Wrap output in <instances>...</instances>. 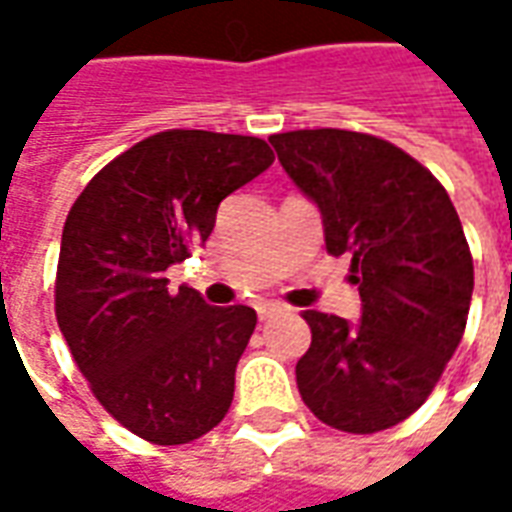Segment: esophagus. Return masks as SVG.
<instances>
[{
	"instance_id": "1",
	"label": "esophagus",
	"mask_w": 512,
	"mask_h": 512,
	"mask_svg": "<svg viewBox=\"0 0 512 512\" xmlns=\"http://www.w3.org/2000/svg\"><path fill=\"white\" fill-rule=\"evenodd\" d=\"M279 312H282V304L268 301V304H260V307H257V318H260V321H268V318H274Z\"/></svg>"
}]
</instances>
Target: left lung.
I'll list each match as a JSON object with an SVG mask.
<instances>
[{
  "label": "left lung",
  "mask_w": 512,
  "mask_h": 512,
  "mask_svg": "<svg viewBox=\"0 0 512 512\" xmlns=\"http://www.w3.org/2000/svg\"><path fill=\"white\" fill-rule=\"evenodd\" d=\"M323 216L329 255H351L362 321L304 310L312 343L301 400L345 433H378L417 411L461 343L474 288L458 211L430 169L386 139L343 128L268 136Z\"/></svg>",
  "instance_id": "obj_1"
}]
</instances>
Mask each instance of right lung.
Listing matches in <instances>:
<instances>
[{"label": "right lung", "mask_w": 512, "mask_h": 512, "mask_svg": "<svg viewBox=\"0 0 512 512\" xmlns=\"http://www.w3.org/2000/svg\"><path fill=\"white\" fill-rule=\"evenodd\" d=\"M257 136L169 128L128 147L68 211L54 312L98 403L150 444H189L233 403L252 307L169 290L172 263L205 244L219 202L271 167Z\"/></svg>", "instance_id": "right-lung-1"}]
</instances>
